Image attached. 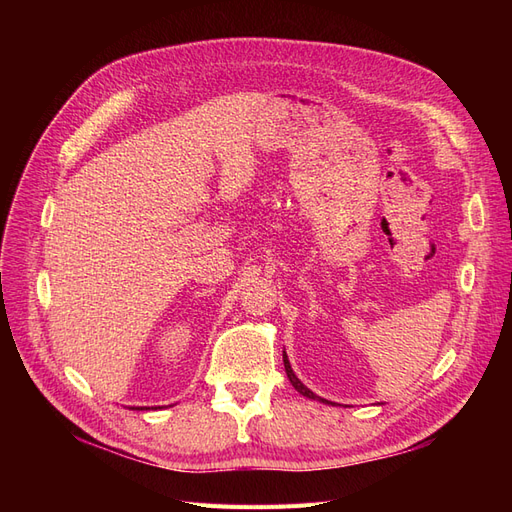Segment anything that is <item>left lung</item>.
<instances>
[{
	"label": "left lung",
	"instance_id": "obj_1",
	"mask_svg": "<svg viewBox=\"0 0 512 512\" xmlns=\"http://www.w3.org/2000/svg\"><path fill=\"white\" fill-rule=\"evenodd\" d=\"M284 367H286V376H288V380H290V384L294 386V389H297L303 397H307V399H314V401H320V404H333V401H327V399H322V397H318L316 393H312L307 389V386L297 378V374H294L292 371V367H290V361H288V356H286V350H284Z\"/></svg>",
	"mask_w": 512,
	"mask_h": 512
}]
</instances>
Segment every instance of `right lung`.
<instances>
[{"label": "right lung", "mask_w": 512, "mask_h": 512, "mask_svg": "<svg viewBox=\"0 0 512 512\" xmlns=\"http://www.w3.org/2000/svg\"><path fill=\"white\" fill-rule=\"evenodd\" d=\"M136 410H149V408H136Z\"/></svg>", "instance_id": "obj_1"}]
</instances>
